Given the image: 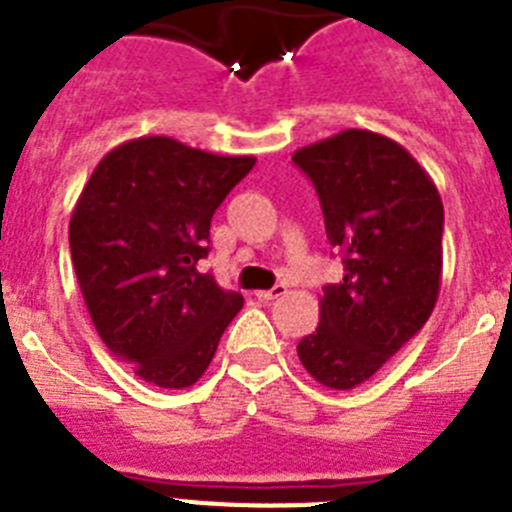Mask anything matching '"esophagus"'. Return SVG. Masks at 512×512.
I'll return each mask as SVG.
<instances>
[{
  "label": "esophagus",
  "mask_w": 512,
  "mask_h": 512,
  "mask_svg": "<svg viewBox=\"0 0 512 512\" xmlns=\"http://www.w3.org/2000/svg\"><path fill=\"white\" fill-rule=\"evenodd\" d=\"M282 295H287V287H284V284H274L271 289H259V292H256V297H259L261 302L277 300V297H282Z\"/></svg>",
  "instance_id": "34e87169"
}]
</instances>
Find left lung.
Instances as JSON below:
<instances>
[{
  "instance_id": "1",
  "label": "left lung",
  "mask_w": 512,
  "mask_h": 512,
  "mask_svg": "<svg viewBox=\"0 0 512 512\" xmlns=\"http://www.w3.org/2000/svg\"><path fill=\"white\" fill-rule=\"evenodd\" d=\"M315 184L343 279L320 297V323L297 343L315 382L354 390L431 318L443 274V202L400 143L348 128L292 156Z\"/></svg>"
}]
</instances>
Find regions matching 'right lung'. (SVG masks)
I'll use <instances>...</instances> for the list:
<instances>
[{
    "label": "right lung",
    "instance_id": "obj_1",
    "mask_svg": "<svg viewBox=\"0 0 512 512\" xmlns=\"http://www.w3.org/2000/svg\"><path fill=\"white\" fill-rule=\"evenodd\" d=\"M253 164L146 135L112 148L81 189L69 223L81 295L104 346L143 382L192 387L243 307L197 264L212 215Z\"/></svg>",
    "mask_w": 512,
    "mask_h": 512
}]
</instances>
